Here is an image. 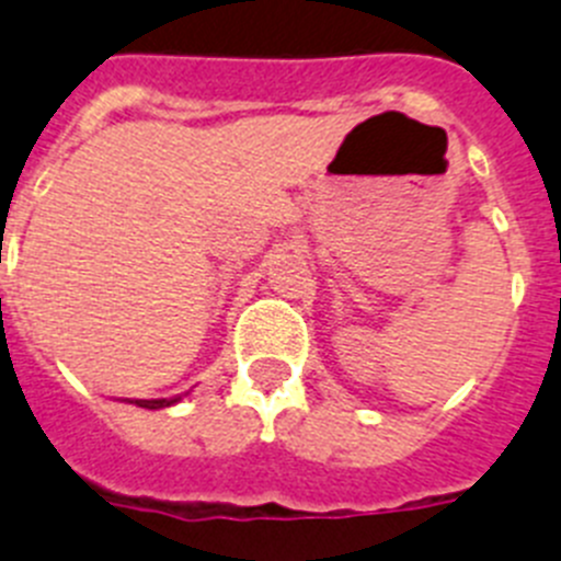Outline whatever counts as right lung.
I'll return each instance as SVG.
<instances>
[{
  "mask_svg": "<svg viewBox=\"0 0 561 561\" xmlns=\"http://www.w3.org/2000/svg\"><path fill=\"white\" fill-rule=\"evenodd\" d=\"M180 399L182 396H173V399H128V404H137V408H146V410H162L176 404Z\"/></svg>",
  "mask_w": 561,
  "mask_h": 561,
  "instance_id": "1",
  "label": "right lung"
}]
</instances>
